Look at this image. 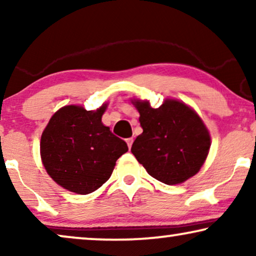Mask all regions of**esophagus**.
I'll list each match as a JSON object with an SVG mask.
<instances>
[{
	"label": "esophagus",
	"mask_w": 256,
	"mask_h": 256,
	"mask_svg": "<svg viewBox=\"0 0 256 256\" xmlns=\"http://www.w3.org/2000/svg\"><path fill=\"white\" fill-rule=\"evenodd\" d=\"M126 142H127V144H128V148L130 149V148H132V142H134V138H129L126 140Z\"/></svg>",
	"instance_id": "34e87169"
}]
</instances>
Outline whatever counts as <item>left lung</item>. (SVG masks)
<instances>
[{"label":"left lung","mask_w":256,"mask_h":256,"mask_svg":"<svg viewBox=\"0 0 256 256\" xmlns=\"http://www.w3.org/2000/svg\"><path fill=\"white\" fill-rule=\"evenodd\" d=\"M143 132L132 152L150 176L168 185L180 184L200 170L211 138L196 112L178 100L166 99L152 108L149 101L134 100Z\"/></svg>","instance_id":"1"}]
</instances>
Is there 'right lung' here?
I'll use <instances>...</instances> for the list:
<instances>
[{"mask_svg": "<svg viewBox=\"0 0 256 256\" xmlns=\"http://www.w3.org/2000/svg\"><path fill=\"white\" fill-rule=\"evenodd\" d=\"M107 104L96 110L70 104L56 112L40 138V157L56 183L78 194L96 191L110 180L127 143L102 122Z\"/></svg>", "mask_w": 256, "mask_h": 256, "instance_id": "right-lung-1", "label": "right lung"}]
</instances>
